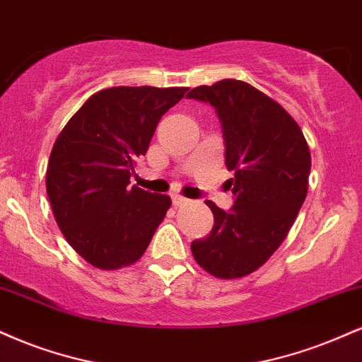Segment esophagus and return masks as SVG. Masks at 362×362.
Listing matches in <instances>:
<instances>
[{"label":"esophagus","instance_id":"obj_1","mask_svg":"<svg viewBox=\"0 0 362 362\" xmlns=\"http://www.w3.org/2000/svg\"><path fill=\"white\" fill-rule=\"evenodd\" d=\"M172 202L175 207H182V206H187V204H189V199L182 197V195H173Z\"/></svg>","mask_w":362,"mask_h":362}]
</instances>
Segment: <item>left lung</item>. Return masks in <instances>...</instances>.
I'll return each mask as SVG.
<instances>
[{
    "mask_svg": "<svg viewBox=\"0 0 362 362\" xmlns=\"http://www.w3.org/2000/svg\"><path fill=\"white\" fill-rule=\"evenodd\" d=\"M187 98L216 107L236 197L229 212L206 200L214 228L190 250L212 276L243 278L267 263L297 219L308 190L310 150L297 121L247 82L199 86Z\"/></svg>",
    "mask_w": 362,
    "mask_h": 362,
    "instance_id": "obj_1",
    "label": "left lung"
}]
</instances>
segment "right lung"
Instances as JSON below:
<instances>
[{
  "instance_id": "obj_1",
  "label": "right lung",
  "mask_w": 362,
  "mask_h": 362,
  "mask_svg": "<svg viewBox=\"0 0 362 362\" xmlns=\"http://www.w3.org/2000/svg\"><path fill=\"white\" fill-rule=\"evenodd\" d=\"M189 87H110L82 104L57 136L47 195L67 243L99 269L141 258L172 206L168 195L133 185L156 124Z\"/></svg>"
}]
</instances>
